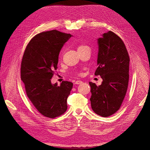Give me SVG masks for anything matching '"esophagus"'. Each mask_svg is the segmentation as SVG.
<instances>
[{"mask_svg": "<svg viewBox=\"0 0 150 150\" xmlns=\"http://www.w3.org/2000/svg\"><path fill=\"white\" fill-rule=\"evenodd\" d=\"M82 83H83V81H79V80L76 81V82H75L76 84H82Z\"/></svg>", "mask_w": 150, "mask_h": 150, "instance_id": "34e87169", "label": "esophagus"}]
</instances>
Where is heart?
<instances>
[{
    "instance_id": "obj_1",
    "label": "heart",
    "mask_w": 150,
    "mask_h": 150,
    "mask_svg": "<svg viewBox=\"0 0 150 150\" xmlns=\"http://www.w3.org/2000/svg\"><path fill=\"white\" fill-rule=\"evenodd\" d=\"M86 47H88V46H85V45H83V44L80 45V46H79L78 47V50H80V49H84V48H85Z\"/></svg>"
}]
</instances>
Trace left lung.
I'll return each instance as SVG.
<instances>
[{"label":"left lung","instance_id":"obj_1","mask_svg":"<svg viewBox=\"0 0 150 150\" xmlns=\"http://www.w3.org/2000/svg\"><path fill=\"white\" fill-rule=\"evenodd\" d=\"M98 68L94 74L100 75L102 84L89 82L91 105L97 115L108 117L120 108L129 81V57L121 39L111 31L98 39Z\"/></svg>","mask_w":150,"mask_h":150}]
</instances>
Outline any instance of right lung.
<instances>
[{
	"mask_svg": "<svg viewBox=\"0 0 150 150\" xmlns=\"http://www.w3.org/2000/svg\"><path fill=\"white\" fill-rule=\"evenodd\" d=\"M71 36L56 30L38 34L30 40L22 57L21 76L26 94L40 114L49 118L64 114L67 108L73 84L66 81L58 86L51 79L61 49Z\"/></svg>",
	"mask_w": 150,
	"mask_h": 150,
	"instance_id": "add662e5",
	"label": "right lung"
}]
</instances>
